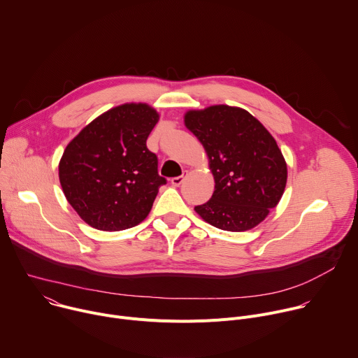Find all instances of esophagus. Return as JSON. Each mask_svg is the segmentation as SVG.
Instances as JSON below:
<instances>
[{"mask_svg":"<svg viewBox=\"0 0 358 358\" xmlns=\"http://www.w3.org/2000/svg\"><path fill=\"white\" fill-rule=\"evenodd\" d=\"M182 181H184V176H178V177H173L171 178V184L174 187H180L182 184Z\"/></svg>","mask_w":358,"mask_h":358,"instance_id":"obj_1","label":"esophagus"}]
</instances>
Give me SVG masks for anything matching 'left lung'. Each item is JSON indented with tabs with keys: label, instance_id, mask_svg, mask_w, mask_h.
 Listing matches in <instances>:
<instances>
[{
	"label": "left lung",
	"instance_id": "8db88e82",
	"mask_svg": "<svg viewBox=\"0 0 358 358\" xmlns=\"http://www.w3.org/2000/svg\"><path fill=\"white\" fill-rule=\"evenodd\" d=\"M185 126L206 148L215 191L195 213L215 228L257 227L283 195L287 167L275 138L259 120L225 105L189 110Z\"/></svg>",
	"mask_w": 358,
	"mask_h": 358
}]
</instances>
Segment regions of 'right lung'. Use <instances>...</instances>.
Segmentation results:
<instances>
[{"label": "right lung", "mask_w": 358, "mask_h": 358, "mask_svg": "<svg viewBox=\"0 0 358 358\" xmlns=\"http://www.w3.org/2000/svg\"><path fill=\"white\" fill-rule=\"evenodd\" d=\"M159 113L144 103L113 108L87 124L65 148L59 181L72 208L90 227L123 231L150 213L159 188V159L147 137Z\"/></svg>", "instance_id": "1"}]
</instances>
